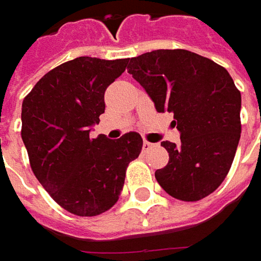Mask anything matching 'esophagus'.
<instances>
[{
	"mask_svg": "<svg viewBox=\"0 0 261 261\" xmlns=\"http://www.w3.org/2000/svg\"><path fill=\"white\" fill-rule=\"evenodd\" d=\"M154 146V144H151V142H148V141H144V144H142V149L144 151H148V149H151Z\"/></svg>",
	"mask_w": 261,
	"mask_h": 261,
	"instance_id": "obj_1",
	"label": "esophagus"
}]
</instances>
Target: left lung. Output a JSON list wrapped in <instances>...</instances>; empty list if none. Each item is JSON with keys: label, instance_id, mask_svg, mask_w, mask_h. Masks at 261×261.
Wrapping results in <instances>:
<instances>
[{"label": "left lung", "instance_id": "8db88e82", "mask_svg": "<svg viewBox=\"0 0 261 261\" xmlns=\"http://www.w3.org/2000/svg\"><path fill=\"white\" fill-rule=\"evenodd\" d=\"M127 72L145 88L158 113H173L180 144L164 141L168 164L155 171L170 196L197 202L214 193L236 156L241 93L224 66L185 49L130 58Z\"/></svg>", "mask_w": 261, "mask_h": 261}]
</instances>
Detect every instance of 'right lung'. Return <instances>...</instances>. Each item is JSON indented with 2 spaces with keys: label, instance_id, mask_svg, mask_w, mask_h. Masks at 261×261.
I'll return each mask as SVG.
<instances>
[{
  "label": "right lung",
  "instance_id": "1",
  "mask_svg": "<svg viewBox=\"0 0 261 261\" xmlns=\"http://www.w3.org/2000/svg\"><path fill=\"white\" fill-rule=\"evenodd\" d=\"M129 59L80 56L54 68L25 95L21 138L36 178L61 207L95 216L115 205L126 168L139 156L142 138L90 136L105 113V91Z\"/></svg>",
  "mask_w": 261,
  "mask_h": 261
}]
</instances>
